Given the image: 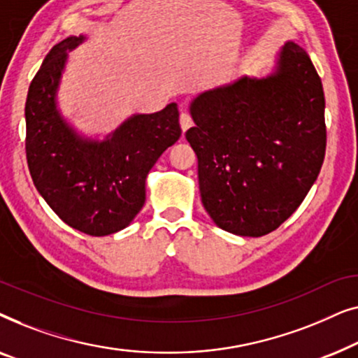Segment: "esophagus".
I'll return each mask as SVG.
<instances>
[{
	"mask_svg": "<svg viewBox=\"0 0 358 358\" xmlns=\"http://www.w3.org/2000/svg\"><path fill=\"white\" fill-rule=\"evenodd\" d=\"M179 122H180V129H182V131H185V130H189L190 127H192V117H190L187 112H182V114H180V117H179Z\"/></svg>",
	"mask_w": 358,
	"mask_h": 358,
	"instance_id": "obj_1",
	"label": "esophagus"
}]
</instances>
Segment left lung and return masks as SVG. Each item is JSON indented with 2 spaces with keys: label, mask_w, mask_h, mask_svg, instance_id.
I'll return each mask as SVG.
<instances>
[{
  "label": "left lung",
  "mask_w": 358,
  "mask_h": 358,
  "mask_svg": "<svg viewBox=\"0 0 358 358\" xmlns=\"http://www.w3.org/2000/svg\"><path fill=\"white\" fill-rule=\"evenodd\" d=\"M190 115L185 138L215 224L252 238L277 229L310 192L326 153L324 91L308 53L287 42L272 75L205 91Z\"/></svg>",
  "instance_id": "8db88e82"
}]
</instances>
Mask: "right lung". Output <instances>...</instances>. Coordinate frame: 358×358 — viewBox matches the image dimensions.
Returning <instances> with one entry per match:
<instances>
[{
    "mask_svg": "<svg viewBox=\"0 0 358 358\" xmlns=\"http://www.w3.org/2000/svg\"><path fill=\"white\" fill-rule=\"evenodd\" d=\"M85 37H68L47 53L29 86L26 155L34 185L68 227L106 236L129 227L145 203V180L164 150L179 140L178 104L125 120L106 140H86L63 120L57 90L66 50Z\"/></svg>",
    "mask_w": 358,
    "mask_h": 358,
    "instance_id": "obj_1",
    "label": "right lung"
}]
</instances>
